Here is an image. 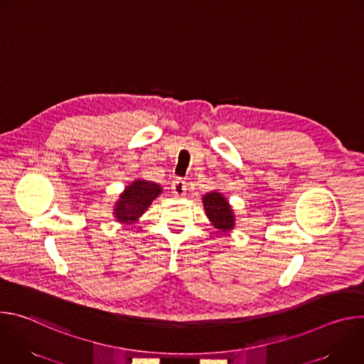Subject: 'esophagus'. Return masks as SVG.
I'll use <instances>...</instances> for the list:
<instances>
[{
  "instance_id": "esophagus-1",
  "label": "esophagus",
  "mask_w": 364,
  "mask_h": 364,
  "mask_svg": "<svg viewBox=\"0 0 364 364\" xmlns=\"http://www.w3.org/2000/svg\"><path fill=\"white\" fill-rule=\"evenodd\" d=\"M171 190H173V194L177 196V197H181L186 194V190H187V184L186 181L181 178V177H177L173 184H171Z\"/></svg>"
}]
</instances>
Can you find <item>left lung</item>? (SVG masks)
<instances>
[{
    "label": "left lung",
    "instance_id": "1",
    "mask_svg": "<svg viewBox=\"0 0 364 364\" xmlns=\"http://www.w3.org/2000/svg\"><path fill=\"white\" fill-rule=\"evenodd\" d=\"M203 205L207 218L216 229L228 232L235 226V216L228 200L220 193H209L203 197Z\"/></svg>",
    "mask_w": 364,
    "mask_h": 364
}]
</instances>
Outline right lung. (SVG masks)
<instances>
[{
  "mask_svg": "<svg viewBox=\"0 0 364 364\" xmlns=\"http://www.w3.org/2000/svg\"><path fill=\"white\" fill-rule=\"evenodd\" d=\"M161 193V187L155 183L136 180L127 187L121 194V200L115 205V216L121 223L135 222L151 204V201Z\"/></svg>",
  "mask_w": 364,
  "mask_h": 364,
  "instance_id": "add662e5",
  "label": "right lung"
}]
</instances>
